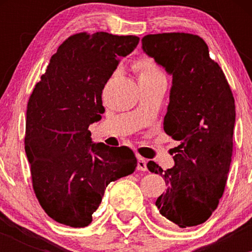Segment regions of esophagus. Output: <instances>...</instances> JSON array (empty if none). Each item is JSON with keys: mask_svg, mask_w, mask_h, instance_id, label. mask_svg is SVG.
Here are the masks:
<instances>
[{"mask_svg": "<svg viewBox=\"0 0 252 252\" xmlns=\"http://www.w3.org/2000/svg\"><path fill=\"white\" fill-rule=\"evenodd\" d=\"M136 168L140 171H147V160L141 156H138V165H136Z\"/></svg>", "mask_w": 252, "mask_h": 252, "instance_id": "obj_1", "label": "esophagus"}]
</instances>
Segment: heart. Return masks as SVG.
<instances>
[{
    "label": "heart",
    "mask_w": 252,
    "mask_h": 252,
    "mask_svg": "<svg viewBox=\"0 0 252 252\" xmlns=\"http://www.w3.org/2000/svg\"><path fill=\"white\" fill-rule=\"evenodd\" d=\"M134 73L138 76L139 81L148 80H164V75L155 60L148 57V55H141L133 62L132 65Z\"/></svg>",
    "instance_id": "b5f03b06"
}]
</instances>
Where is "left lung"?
Returning a JSON list of instances; mask_svg holds the SVG:
<instances>
[{
  "mask_svg": "<svg viewBox=\"0 0 252 252\" xmlns=\"http://www.w3.org/2000/svg\"><path fill=\"white\" fill-rule=\"evenodd\" d=\"M141 42L173 78L163 129L179 146L173 168L147 164L167 186L156 206L178 227H193L209 219L223 194L233 150V94L202 37L172 32L148 34Z\"/></svg>",
  "mask_w": 252,
  "mask_h": 252,
  "instance_id": "obj_1",
  "label": "left lung"
}]
</instances>
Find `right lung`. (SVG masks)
<instances>
[{
	"label": "right lung",
	"mask_w": 252,
	"mask_h": 252,
	"mask_svg": "<svg viewBox=\"0 0 252 252\" xmlns=\"http://www.w3.org/2000/svg\"><path fill=\"white\" fill-rule=\"evenodd\" d=\"M139 40L106 32L73 34L51 57L30 95L24 146L33 190L59 223L87 227L109 183L136 167L129 148L92 143L89 126L104 113L102 90L119 58Z\"/></svg>",
	"instance_id": "add662e5"
}]
</instances>
